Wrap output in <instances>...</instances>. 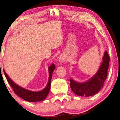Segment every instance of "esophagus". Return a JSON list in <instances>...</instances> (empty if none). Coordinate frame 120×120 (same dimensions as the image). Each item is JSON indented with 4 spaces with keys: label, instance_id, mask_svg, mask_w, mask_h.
Masks as SVG:
<instances>
[{
    "label": "esophagus",
    "instance_id": "34e87169",
    "mask_svg": "<svg viewBox=\"0 0 120 120\" xmlns=\"http://www.w3.org/2000/svg\"><path fill=\"white\" fill-rule=\"evenodd\" d=\"M64 61H65V58L64 57V56H61L59 58V62L62 64V63L64 62Z\"/></svg>",
    "mask_w": 120,
    "mask_h": 120
}]
</instances>
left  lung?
Listing matches in <instances>:
<instances>
[{"mask_svg": "<svg viewBox=\"0 0 120 120\" xmlns=\"http://www.w3.org/2000/svg\"><path fill=\"white\" fill-rule=\"evenodd\" d=\"M102 59L103 62L96 74L88 80L79 82L72 78L70 79L71 89L75 94L79 96L89 97L96 94L103 88L107 78L109 66V57L107 51L104 52Z\"/></svg>", "mask_w": 120, "mask_h": 120, "instance_id": "1", "label": "left lung"}]
</instances>
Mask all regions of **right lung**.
<instances>
[{"mask_svg": "<svg viewBox=\"0 0 120 120\" xmlns=\"http://www.w3.org/2000/svg\"><path fill=\"white\" fill-rule=\"evenodd\" d=\"M55 69L56 66L54 64H52L51 66L49 67L48 71L49 78L48 84L46 85V86L43 89L40 91H38V92H34V91L28 90L27 89H25L19 86L18 85L15 84L9 78V77L6 73L5 70H4V72L8 81V82L13 88L14 92L17 96L21 97L24 100L27 101L35 102V101H43L47 97L49 93L50 92L52 73Z\"/></svg>", "mask_w": 120, "mask_h": 120, "instance_id": "1", "label": "right lung"}]
</instances>
